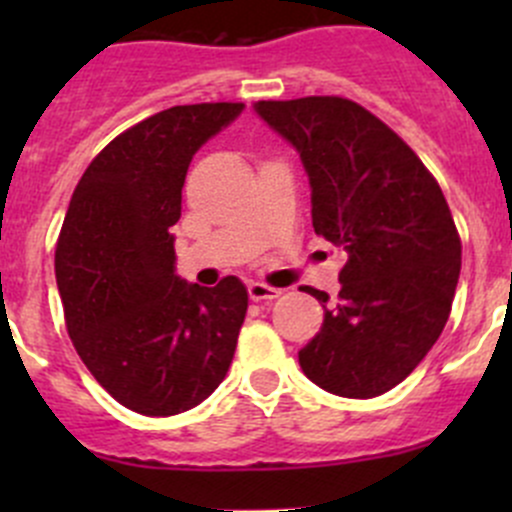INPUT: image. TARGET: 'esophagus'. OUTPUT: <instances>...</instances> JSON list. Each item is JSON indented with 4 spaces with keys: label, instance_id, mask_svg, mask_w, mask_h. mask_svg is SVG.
Instances as JSON below:
<instances>
[{
    "label": "esophagus",
    "instance_id": "34e87169",
    "mask_svg": "<svg viewBox=\"0 0 512 512\" xmlns=\"http://www.w3.org/2000/svg\"><path fill=\"white\" fill-rule=\"evenodd\" d=\"M247 294H250L252 302H267V299L280 297L282 289L267 287V285H262V282H250V285H247Z\"/></svg>",
    "mask_w": 512,
    "mask_h": 512
}]
</instances>
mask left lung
<instances>
[{
	"label": "left lung",
	"instance_id": "1",
	"mask_svg": "<svg viewBox=\"0 0 512 512\" xmlns=\"http://www.w3.org/2000/svg\"><path fill=\"white\" fill-rule=\"evenodd\" d=\"M255 113L302 158L314 232L349 255L339 302L324 309L299 366L329 394H384L416 369L451 314L461 237L446 198L416 153L349 98L257 101Z\"/></svg>",
	"mask_w": 512,
	"mask_h": 512
}]
</instances>
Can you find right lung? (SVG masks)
<instances>
[{"label": "right lung", "mask_w": 512, "mask_h": 512, "mask_svg": "<svg viewBox=\"0 0 512 512\" xmlns=\"http://www.w3.org/2000/svg\"><path fill=\"white\" fill-rule=\"evenodd\" d=\"M242 108H165L113 138L71 195L56 242L66 327L98 384L136 414H183L230 369L247 289L237 277L180 280L170 227L190 160Z\"/></svg>", "instance_id": "add662e5"}]
</instances>
